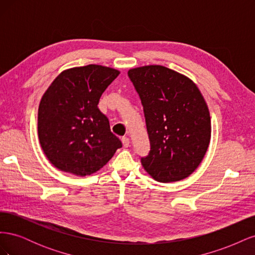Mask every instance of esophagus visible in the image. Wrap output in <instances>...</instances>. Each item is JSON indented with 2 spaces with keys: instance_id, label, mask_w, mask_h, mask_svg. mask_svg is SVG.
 Listing matches in <instances>:
<instances>
[{
  "instance_id": "obj_1",
  "label": "esophagus",
  "mask_w": 255,
  "mask_h": 255,
  "mask_svg": "<svg viewBox=\"0 0 255 255\" xmlns=\"http://www.w3.org/2000/svg\"><path fill=\"white\" fill-rule=\"evenodd\" d=\"M122 143H123V146H126V148H128V146L129 145V139L128 137H123L122 138Z\"/></svg>"
}]
</instances>
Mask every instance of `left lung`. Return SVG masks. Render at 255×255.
Returning a JSON list of instances; mask_svg holds the SVG:
<instances>
[{"mask_svg": "<svg viewBox=\"0 0 255 255\" xmlns=\"http://www.w3.org/2000/svg\"><path fill=\"white\" fill-rule=\"evenodd\" d=\"M141 100L150 151L141 165L154 180L176 182L194 172L211 140V117L196 84L163 66L128 72Z\"/></svg>", "mask_w": 255, "mask_h": 255, "instance_id": "obj_1", "label": "left lung"}]
</instances>
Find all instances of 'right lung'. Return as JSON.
<instances>
[{"label":"right lung","instance_id":"add662e5","mask_svg":"<svg viewBox=\"0 0 255 255\" xmlns=\"http://www.w3.org/2000/svg\"><path fill=\"white\" fill-rule=\"evenodd\" d=\"M119 73L99 65L68 69L44 92L38 109V137L59 170L89 175L122 146L98 109L100 98Z\"/></svg>","mask_w":255,"mask_h":255}]
</instances>
